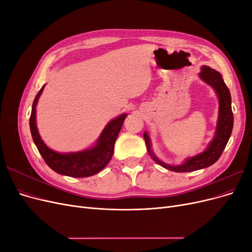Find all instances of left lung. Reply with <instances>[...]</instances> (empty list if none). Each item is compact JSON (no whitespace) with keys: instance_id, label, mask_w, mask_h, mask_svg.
<instances>
[{"instance_id":"left-lung-1","label":"left lung","mask_w":252,"mask_h":252,"mask_svg":"<svg viewBox=\"0 0 252 252\" xmlns=\"http://www.w3.org/2000/svg\"><path fill=\"white\" fill-rule=\"evenodd\" d=\"M202 71L199 73L200 78L210 85L219 96V120L217 125V130L215 133V138L210 142L209 146L202 154L196 155L187 158L186 161L178 166L168 165L159 159L155 156L151 150V144L148 133L144 132V140L146 143L148 154L156 163L163 166L164 168L175 171V172H190L194 170H199L209 167L215 164L222 155L226 145L229 140L232 127H233V113L231 109V95L230 91L226 86V84L220 72L212 69L209 66H202Z\"/></svg>"}]
</instances>
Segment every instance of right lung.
<instances>
[{
  "label": "right lung",
  "instance_id": "right-lung-1",
  "mask_svg": "<svg viewBox=\"0 0 252 252\" xmlns=\"http://www.w3.org/2000/svg\"><path fill=\"white\" fill-rule=\"evenodd\" d=\"M44 87L45 85L41 88V90L34 97L29 125L33 142L37 150H39L41 156L43 157L45 163L53 171L72 178H86L100 172L109 163L112 158L114 143H116L127 114L123 113L120 117L110 121L104 128L100 138H98L94 147L79 152L59 154V152L53 151L45 145L41 139L39 131H37V127L35 124V107L37 101H39V97L43 93Z\"/></svg>",
  "mask_w": 252,
  "mask_h": 252
}]
</instances>
